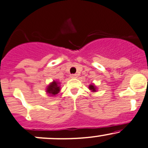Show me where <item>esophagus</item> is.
Returning a JSON list of instances; mask_svg holds the SVG:
<instances>
[{
  "mask_svg": "<svg viewBox=\"0 0 148 148\" xmlns=\"http://www.w3.org/2000/svg\"><path fill=\"white\" fill-rule=\"evenodd\" d=\"M70 77L72 78V79H74V78H77V74H71Z\"/></svg>",
  "mask_w": 148,
  "mask_h": 148,
  "instance_id": "obj_1",
  "label": "esophagus"
}]
</instances>
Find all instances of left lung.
<instances>
[{
  "label": "left lung",
  "instance_id": "left-lung-1",
  "mask_svg": "<svg viewBox=\"0 0 148 148\" xmlns=\"http://www.w3.org/2000/svg\"><path fill=\"white\" fill-rule=\"evenodd\" d=\"M89 89H90V90H91L92 91H96V90H95V87L93 85L89 86Z\"/></svg>",
  "mask_w": 148,
  "mask_h": 148
}]
</instances>
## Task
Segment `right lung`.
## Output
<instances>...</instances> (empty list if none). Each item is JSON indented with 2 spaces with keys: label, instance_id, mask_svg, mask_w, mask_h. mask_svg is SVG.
Listing matches in <instances>:
<instances>
[{
  "label": "right lung",
  "instance_id": "1",
  "mask_svg": "<svg viewBox=\"0 0 148 148\" xmlns=\"http://www.w3.org/2000/svg\"><path fill=\"white\" fill-rule=\"evenodd\" d=\"M60 90V88L58 86V83L55 82V81L53 83H51L50 85L48 86L47 88V92L49 94H51V95H53V96L58 94Z\"/></svg>",
  "mask_w": 148,
  "mask_h": 148
}]
</instances>
